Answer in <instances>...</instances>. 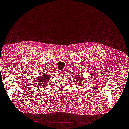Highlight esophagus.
<instances>
[{
	"label": "esophagus",
	"instance_id": "obj_1",
	"mask_svg": "<svg viewBox=\"0 0 129 129\" xmlns=\"http://www.w3.org/2000/svg\"><path fill=\"white\" fill-rule=\"evenodd\" d=\"M59 73H60V75H63L64 74V71L63 70H62V71H60V72H59Z\"/></svg>",
	"mask_w": 129,
	"mask_h": 129
}]
</instances>
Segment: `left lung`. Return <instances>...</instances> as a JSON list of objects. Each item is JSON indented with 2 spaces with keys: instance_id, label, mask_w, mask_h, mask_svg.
I'll list each match as a JSON object with an SVG mask.
<instances>
[{
  "instance_id": "1",
  "label": "left lung",
  "mask_w": 129,
  "mask_h": 129,
  "mask_svg": "<svg viewBox=\"0 0 129 129\" xmlns=\"http://www.w3.org/2000/svg\"><path fill=\"white\" fill-rule=\"evenodd\" d=\"M74 78H75V81H75L76 82H79L78 83V85H80L81 84H82V83H83V82H82L83 81H82V79H83V78H82V76H81L80 75H75V76H74ZM81 86H82V84H81Z\"/></svg>"
}]
</instances>
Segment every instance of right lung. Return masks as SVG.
Wrapping results in <instances>:
<instances>
[{
	"mask_svg": "<svg viewBox=\"0 0 129 129\" xmlns=\"http://www.w3.org/2000/svg\"><path fill=\"white\" fill-rule=\"evenodd\" d=\"M51 75L48 74L47 72H43L41 73L40 74V76L36 77V78L37 85L41 87L44 88V87H45L47 85L49 78H51Z\"/></svg>",
	"mask_w": 129,
	"mask_h": 129,
	"instance_id": "right-lung-1",
	"label": "right lung"
}]
</instances>
